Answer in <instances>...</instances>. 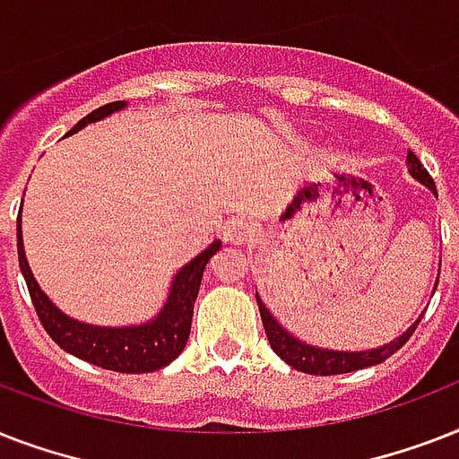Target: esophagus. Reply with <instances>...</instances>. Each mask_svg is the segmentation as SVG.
I'll use <instances>...</instances> for the list:
<instances>
[{"label": "esophagus", "instance_id": "esophagus-1", "mask_svg": "<svg viewBox=\"0 0 459 459\" xmlns=\"http://www.w3.org/2000/svg\"><path fill=\"white\" fill-rule=\"evenodd\" d=\"M252 230H255V226H252L250 219L240 216V219H230V221L226 223L223 238H226L230 245H243L252 238Z\"/></svg>", "mask_w": 459, "mask_h": 459}]
</instances>
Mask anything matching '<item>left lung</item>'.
<instances>
[{"instance_id": "8db88e82", "label": "left lung", "mask_w": 459, "mask_h": 459, "mask_svg": "<svg viewBox=\"0 0 459 459\" xmlns=\"http://www.w3.org/2000/svg\"><path fill=\"white\" fill-rule=\"evenodd\" d=\"M407 169L412 173V178H417L420 183L431 190L436 195V183L434 178L429 176V171L421 166V161L417 159L414 152H407ZM436 286H438V281H436ZM257 305H259V314H262V324H264L266 338H269V345L276 355L288 362L293 369L305 371V374H314V377H333V374H348V371H357L364 369V367H374V364L385 362L388 357L395 355L407 341H410V335L414 333V328L421 321H414L412 326L407 328L405 333L398 335V338H393L391 342H385L381 348L374 350H359V352H348V350H328V348H314V345H307L302 342L300 338H295L293 333H288L286 328L281 326L279 321L273 319V314L266 309V305L262 302V298L257 295Z\"/></svg>"}]
</instances>
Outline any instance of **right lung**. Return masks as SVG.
Segmentation results:
<instances>
[{"instance_id":"1","label":"right lung","mask_w":459,"mask_h":459,"mask_svg":"<svg viewBox=\"0 0 459 459\" xmlns=\"http://www.w3.org/2000/svg\"><path fill=\"white\" fill-rule=\"evenodd\" d=\"M124 107L126 102L104 104L100 109L90 111L85 118H81L66 135H74L88 124L102 121L114 111L124 109ZM16 226L18 264H21L25 286H28V293H30V300L35 305V312H38L42 326L61 350L81 357L85 362L97 364L102 369L124 371V374L157 371L166 364H171L183 352L187 335H190L193 307L195 300H197V293H200L202 273H204V266L212 259V255H216L219 247H221V240H214L207 250H202L197 257L190 259L173 276L169 298H166L164 307L159 309L154 319L138 324V326H92V324L71 319L68 314L61 312L59 307L42 293V288L38 286V281H35L30 266H28V259H25L21 212H18Z\"/></svg>"}]
</instances>
